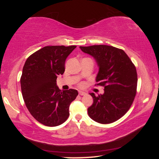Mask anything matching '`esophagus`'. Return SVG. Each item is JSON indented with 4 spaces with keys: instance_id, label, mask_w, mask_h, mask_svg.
Masks as SVG:
<instances>
[{
    "instance_id": "1",
    "label": "esophagus",
    "mask_w": 159,
    "mask_h": 159,
    "mask_svg": "<svg viewBox=\"0 0 159 159\" xmlns=\"http://www.w3.org/2000/svg\"><path fill=\"white\" fill-rule=\"evenodd\" d=\"M79 93L80 95H86V93L85 92H83V91H79Z\"/></svg>"
}]
</instances>
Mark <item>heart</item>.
Wrapping results in <instances>:
<instances>
[{"label": "heart", "mask_w": 159, "mask_h": 159, "mask_svg": "<svg viewBox=\"0 0 159 159\" xmlns=\"http://www.w3.org/2000/svg\"><path fill=\"white\" fill-rule=\"evenodd\" d=\"M80 85H81V84H80Z\"/></svg>", "instance_id": "obj_1"}]
</instances>
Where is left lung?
Listing matches in <instances>:
<instances>
[{
	"mask_svg": "<svg viewBox=\"0 0 159 159\" xmlns=\"http://www.w3.org/2000/svg\"><path fill=\"white\" fill-rule=\"evenodd\" d=\"M83 52L95 59L99 66L97 85L104 86V93L93 98L88 109L95 121L108 124L124 116L133 104L137 93L138 74L135 66L124 51L106 45L80 46Z\"/></svg>",
	"mask_w": 159,
	"mask_h": 159,
	"instance_id": "1",
	"label": "left lung"
}]
</instances>
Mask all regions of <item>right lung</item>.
Returning <instances> with one entry per match:
<instances>
[{
	"mask_svg": "<svg viewBox=\"0 0 159 159\" xmlns=\"http://www.w3.org/2000/svg\"><path fill=\"white\" fill-rule=\"evenodd\" d=\"M76 45L45 46L31 55L24 65L20 83L29 111L43 125L55 127L65 122L69 105L77 95L74 89L61 90L56 83L65 71L66 57Z\"/></svg>",
	"mask_w": 159,
	"mask_h": 159,
	"instance_id": "add662e5",
	"label": "right lung"
}]
</instances>
